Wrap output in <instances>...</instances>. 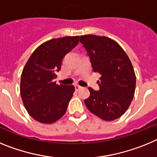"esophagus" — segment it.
Here are the masks:
<instances>
[{
	"label": "esophagus",
	"mask_w": 157,
	"mask_h": 157,
	"mask_svg": "<svg viewBox=\"0 0 157 157\" xmlns=\"http://www.w3.org/2000/svg\"><path fill=\"white\" fill-rule=\"evenodd\" d=\"M75 88L76 90H79L80 89H82V87L80 86H78V85H75Z\"/></svg>",
	"instance_id": "esophagus-1"
}]
</instances>
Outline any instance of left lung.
Wrapping results in <instances>:
<instances>
[{"label":"left lung","mask_w":157,"mask_h":157,"mask_svg":"<svg viewBox=\"0 0 157 157\" xmlns=\"http://www.w3.org/2000/svg\"><path fill=\"white\" fill-rule=\"evenodd\" d=\"M79 41L90 56L93 71L101 75L99 90L89 87L90 95L84 101L93 114L112 121L125 113L136 86V77L130 59L117 42L105 36L87 34Z\"/></svg>","instance_id":"obj_1"}]
</instances>
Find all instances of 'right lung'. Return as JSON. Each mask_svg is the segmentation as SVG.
Wrapping results in <instances>:
<instances>
[{"label":"right lung","mask_w":157,"mask_h":157,"mask_svg":"<svg viewBox=\"0 0 157 157\" xmlns=\"http://www.w3.org/2000/svg\"><path fill=\"white\" fill-rule=\"evenodd\" d=\"M79 36L54 38L37 47L25 65L20 94L30 116L42 123H52L65 114L75 87L56 84L67 53L78 43Z\"/></svg>","instance_id":"obj_1"}]
</instances>
